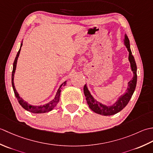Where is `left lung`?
<instances>
[{
  "label": "left lung",
  "instance_id": "obj_1",
  "mask_svg": "<svg viewBox=\"0 0 153 153\" xmlns=\"http://www.w3.org/2000/svg\"><path fill=\"white\" fill-rule=\"evenodd\" d=\"M123 43L129 52L128 60L130 63V68L133 72L132 79L128 83V87H127L125 93L120 95L116 101L111 105H106L100 102L97 99L94 98V97L91 95L89 90L87 87V84H85L83 88L84 94H85L87 102L88 104L89 107L91 110H93L94 112L99 114L103 116H112L116 114L118 112L124 108L126 106L128 105L129 100L134 94L136 85H137V66L134 59V56L132 55V53L130 48V44H129V40L125 34L124 39H123Z\"/></svg>",
  "mask_w": 153,
  "mask_h": 153
}]
</instances>
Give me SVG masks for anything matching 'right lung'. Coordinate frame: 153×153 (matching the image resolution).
<instances>
[{
	"instance_id": "obj_1",
	"label": "right lung",
	"mask_w": 153,
	"mask_h": 153,
	"mask_svg": "<svg viewBox=\"0 0 153 153\" xmlns=\"http://www.w3.org/2000/svg\"><path fill=\"white\" fill-rule=\"evenodd\" d=\"M22 45H23V40H22V42L21 45H20V48H19V51L18 52L17 55H16V56L14 64H13V70H12V85L13 90H14L15 96L16 97V99H17V100H18V102L19 103V105H20L25 110H27V111H29V112L34 113V114H41V113H45V112H48L49 111H51V110L56 106L58 102H59L62 87L65 86L66 85L67 80L65 81L64 82H63L61 84L60 86L59 87V88H58V89L57 90V92L56 93V95H55L54 98L53 100H51L50 102H48V103L45 104V105H30V103H28L27 101L24 100V99H23L22 97L19 96L18 91H16V89L15 88V86H14V74H15L16 69V66H17V61L18 59L19 53H20V51H21V48L22 47Z\"/></svg>"
}]
</instances>
